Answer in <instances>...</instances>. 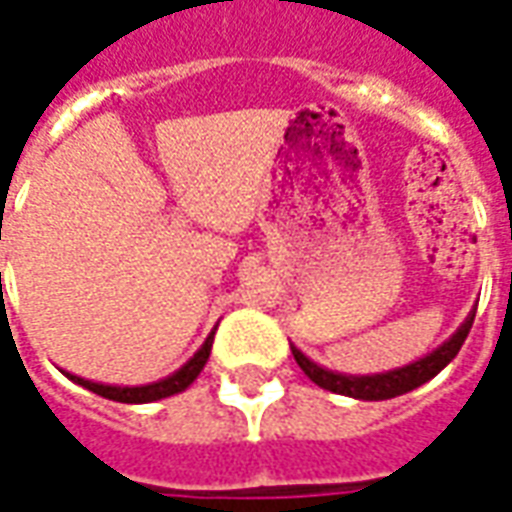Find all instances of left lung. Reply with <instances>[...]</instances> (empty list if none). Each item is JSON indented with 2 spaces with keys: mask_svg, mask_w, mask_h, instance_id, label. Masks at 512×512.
<instances>
[{
  "mask_svg": "<svg viewBox=\"0 0 512 512\" xmlns=\"http://www.w3.org/2000/svg\"><path fill=\"white\" fill-rule=\"evenodd\" d=\"M474 312H477V307L458 326V332L452 334L447 343L439 345L433 354L422 356V359H417V362H411L406 367L389 370V373H376V376H343V373H334V370L315 365L312 359L301 354L296 345H290V351H293L296 365L304 370V376L315 381L321 389H329V392H337V395L345 397H356V400H389V397L406 395L411 389H417V386H422L433 376H439L441 370L450 365L452 359L458 356V351H461L463 340L469 337V329H472L474 323Z\"/></svg>",
  "mask_w": 512,
  "mask_h": 512,
  "instance_id": "1",
  "label": "left lung"
}]
</instances>
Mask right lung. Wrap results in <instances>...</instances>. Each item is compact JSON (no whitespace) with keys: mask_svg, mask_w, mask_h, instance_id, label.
<instances>
[{"mask_svg":"<svg viewBox=\"0 0 512 512\" xmlns=\"http://www.w3.org/2000/svg\"><path fill=\"white\" fill-rule=\"evenodd\" d=\"M213 334L211 332L205 337V343L197 354L191 356L186 365L175 370L172 376L161 378L156 384H145V386H112V384H95V381H87V378L71 376V373H65V376L71 378L73 384L84 386V389H90L95 395L106 397V400H117V403H153V400H161V397L169 395H178L183 392L186 386L194 384V378L200 376V370L208 362V356H211V345H213Z\"/></svg>","mask_w":512,"mask_h":512,"instance_id":"right-lung-1","label":"right lung"}]
</instances>
